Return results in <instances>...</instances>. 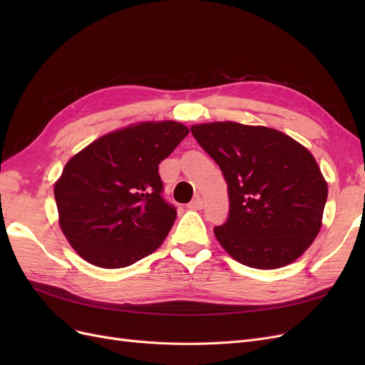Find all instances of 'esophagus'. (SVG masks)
Returning <instances> with one entry per match:
<instances>
[{"instance_id":"1","label":"esophagus","mask_w":365,"mask_h":365,"mask_svg":"<svg viewBox=\"0 0 365 365\" xmlns=\"http://www.w3.org/2000/svg\"><path fill=\"white\" fill-rule=\"evenodd\" d=\"M202 207H204V201L201 196H196L195 200H192L189 204V208H192V210H201Z\"/></svg>"}]
</instances>
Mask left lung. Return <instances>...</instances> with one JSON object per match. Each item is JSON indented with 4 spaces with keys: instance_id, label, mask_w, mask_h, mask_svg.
Instances as JSON below:
<instances>
[{
    "instance_id": "left-lung-1",
    "label": "left lung",
    "mask_w": 365,
    "mask_h": 365,
    "mask_svg": "<svg viewBox=\"0 0 365 365\" xmlns=\"http://www.w3.org/2000/svg\"><path fill=\"white\" fill-rule=\"evenodd\" d=\"M190 130L228 185L230 213L215 227L222 248L257 269L300 257L322 228L327 200V182L312 153L264 126L216 121Z\"/></svg>"
}]
</instances>
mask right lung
I'll list each match as a JSON object with an SVG mask.
<instances>
[{"label": "right lung", "instance_id": "add662e5", "mask_svg": "<svg viewBox=\"0 0 365 365\" xmlns=\"http://www.w3.org/2000/svg\"><path fill=\"white\" fill-rule=\"evenodd\" d=\"M189 134L178 121H143L93 141L54 184L59 225L96 267L125 268L169 235L176 208L164 201L158 164Z\"/></svg>", "mask_w": 365, "mask_h": 365}]
</instances>
